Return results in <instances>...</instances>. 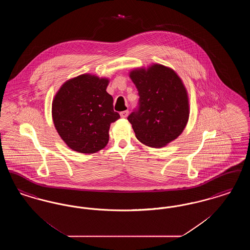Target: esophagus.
<instances>
[{
    "label": "esophagus",
    "instance_id": "esophagus-1",
    "mask_svg": "<svg viewBox=\"0 0 250 250\" xmlns=\"http://www.w3.org/2000/svg\"><path fill=\"white\" fill-rule=\"evenodd\" d=\"M128 115V110H124L122 112H120V116L121 118H126Z\"/></svg>",
    "mask_w": 250,
    "mask_h": 250
}]
</instances>
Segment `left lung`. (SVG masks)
<instances>
[{
	"label": "left lung",
	"instance_id": "obj_1",
	"mask_svg": "<svg viewBox=\"0 0 250 250\" xmlns=\"http://www.w3.org/2000/svg\"><path fill=\"white\" fill-rule=\"evenodd\" d=\"M136 85L139 108L128 116L136 138L146 146L161 148L176 140L189 119V98L178 74L153 63L129 72Z\"/></svg>",
	"mask_w": 250,
	"mask_h": 250
}]
</instances>
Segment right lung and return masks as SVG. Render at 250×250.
Wrapping results in <instances>:
<instances>
[{"mask_svg": "<svg viewBox=\"0 0 250 250\" xmlns=\"http://www.w3.org/2000/svg\"><path fill=\"white\" fill-rule=\"evenodd\" d=\"M107 78L83 74L66 81L52 100L51 114L61 139L73 151L95 154L108 143L109 126L119 119Z\"/></svg>", "mask_w": 250, "mask_h": 250, "instance_id": "right-lung-1", "label": "right lung"}]
</instances>
